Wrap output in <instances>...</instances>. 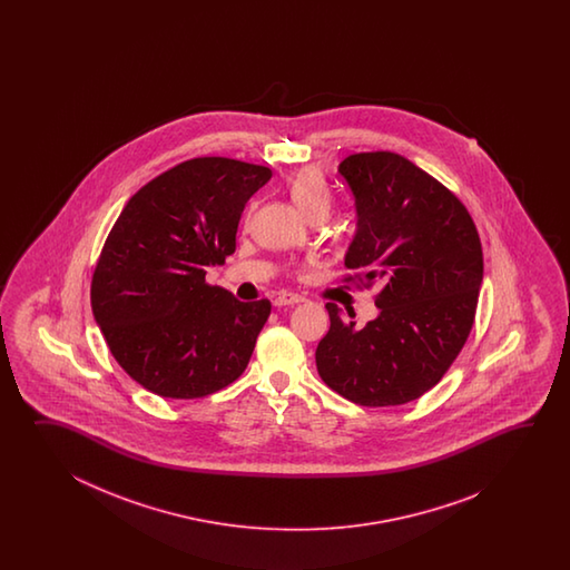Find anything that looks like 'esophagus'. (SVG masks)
Returning <instances> with one entry per match:
<instances>
[{"label": "esophagus", "mask_w": 570, "mask_h": 570, "mask_svg": "<svg viewBox=\"0 0 570 570\" xmlns=\"http://www.w3.org/2000/svg\"><path fill=\"white\" fill-rule=\"evenodd\" d=\"M302 295H297V293H279L277 297H275V305L277 307H285V305H295V303H302Z\"/></svg>", "instance_id": "34e87169"}]
</instances>
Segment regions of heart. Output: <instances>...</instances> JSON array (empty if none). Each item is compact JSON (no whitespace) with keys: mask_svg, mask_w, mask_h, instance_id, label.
Returning <instances> with one entry per match:
<instances>
[{"mask_svg":"<svg viewBox=\"0 0 570 570\" xmlns=\"http://www.w3.org/2000/svg\"><path fill=\"white\" fill-rule=\"evenodd\" d=\"M289 194L293 202L302 207L309 218L320 212L327 214L330 204H332V191H330L326 177L322 170L315 169V167H305L291 177Z\"/></svg>","mask_w":570,"mask_h":570,"instance_id":"b5f03b06","label":"heart"}]
</instances>
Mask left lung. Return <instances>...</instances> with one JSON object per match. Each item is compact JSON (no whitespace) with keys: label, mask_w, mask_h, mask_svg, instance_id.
Here are the masks:
<instances>
[{"label":"left lung","mask_w":570,"mask_h":570,"mask_svg":"<svg viewBox=\"0 0 570 570\" xmlns=\"http://www.w3.org/2000/svg\"><path fill=\"white\" fill-rule=\"evenodd\" d=\"M338 173L358 216L342 281L376 285L379 315L356 327L352 309L326 303L317 373L352 403L403 405L436 385L473 330L481 238L461 199L401 155L356 153Z\"/></svg>","instance_id":"1"}]
</instances>
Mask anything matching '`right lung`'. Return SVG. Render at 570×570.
<instances>
[{
  "label": "right lung",
  "mask_w": 570,
  "mask_h": 570,
  "mask_svg": "<svg viewBox=\"0 0 570 570\" xmlns=\"http://www.w3.org/2000/svg\"><path fill=\"white\" fill-rule=\"evenodd\" d=\"M271 169L236 158L179 163L128 199L91 279V309L109 351L136 383L199 400L243 375L271 302H238L206 283L236 250L246 202Z\"/></svg>",
  "instance_id": "right-lung-1"
}]
</instances>
